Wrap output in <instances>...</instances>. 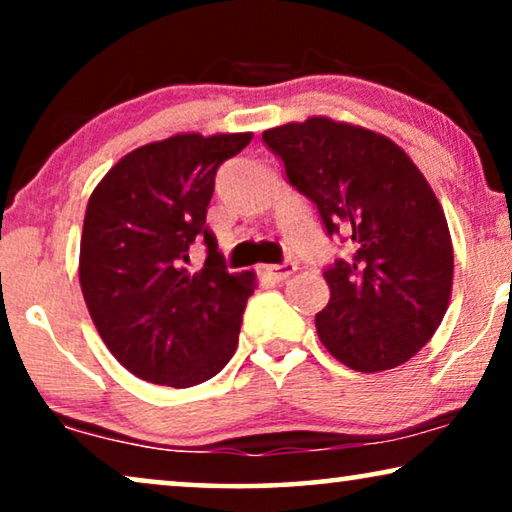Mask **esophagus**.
<instances>
[{
  "label": "esophagus",
  "mask_w": 512,
  "mask_h": 512,
  "mask_svg": "<svg viewBox=\"0 0 512 512\" xmlns=\"http://www.w3.org/2000/svg\"><path fill=\"white\" fill-rule=\"evenodd\" d=\"M263 277L272 279V282H284V279H289L293 272H296V265L293 263H282V265H263L261 268Z\"/></svg>",
  "instance_id": "1"
}]
</instances>
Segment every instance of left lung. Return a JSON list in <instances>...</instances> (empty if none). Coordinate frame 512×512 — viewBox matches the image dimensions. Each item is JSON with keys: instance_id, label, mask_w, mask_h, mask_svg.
Returning <instances> with one entry per match:
<instances>
[{"instance_id": "left-lung-1", "label": "left lung", "mask_w": 512, "mask_h": 512, "mask_svg": "<svg viewBox=\"0 0 512 512\" xmlns=\"http://www.w3.org/2000/svg\"><path fill=\"white\" fill-rule=\"evenodd\" d=\"M263 142L291 186L354 256L324 272L331 300L314 324L347 368L380 373L410 361L438 331L452 293L454 251L443 207L412 158L361 125L312 116Z\"/></svg>"}]
</instances>
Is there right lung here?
Masks as SVG:
<instances>
[{
    "label": "right lung",
    "instance_id": "obj_1",
    "mask_svg": "<svg viewBox=\"0 0 512 512\" xmlns=\"http://www.w3.org/2000/svg\"><path fill=\"white\" fill-rule=\"evenodd\" d=\"M251 132H181L139 146L90 193L81 233L79 282L90 319L139 380L186 389L221 373L237 349L249 272L230 275L205 226L221 163ZM195 239L208 244L203 270L183 265Z\"/></svg>",
    "mask_w": 512,
    "mask_h": 512
}]
</instances>
